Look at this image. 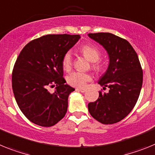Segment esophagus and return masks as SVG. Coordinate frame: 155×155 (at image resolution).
Returning <instances> with one entry per match:
<instances>
[{
	"mask_svg": "<svg viewBox=\"0 0 155 155\" xmlns=\"http://www.w3.org/2000/svg\"><path fill=\"white\" fill-rule=\"evenodd\" d=\"M76 91H80V92H82V93L86 92V90H85V89H83V88H76Z\"/></svg>",
	"mask_w": 155,
	"mask_h": 155,
	"instance_id": "obj_1",
	"label": "esophagus"
}]
</instances>
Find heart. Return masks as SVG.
<instances>
[{"mask_svg": "<svg viewBox=\"0 0 155 155\" xmlns=\"http://www.w3.org/2000/svg\"><path fill=\"white\" fill-rule=\"evenodd\" d=\"M80 51L87 60L93 62L92 67L95 71H100L101 65L98 60L101 57V51L97 47L94 45H84L80 49ZM62 67L64 70L69 71L72 67V54L67 52L62 58ZM92 77L90 74L80 72H73L67 77V82L69 85L76 87H83L87 82L91 81Z\"/></svg>", "mask_w": 155, "mask_h": 155, "instance_id": "b5f03b06", "label": "heart"}]
</instances>
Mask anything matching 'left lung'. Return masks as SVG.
<instances>
[{
    "mask_svg": "<svg viewBox=\"0 0 155 155\" xmlns=\"http://www.w3.org/2000/svg\"><path fill=\"white\" fill-rule=\"evenodd\" d=\"M106 50L109 64L98 83L107 93L88 104L89 112L103 124H113L127 116L137 103L143 83V71L135 50L126 40L110 33H89Z\"/></svg>",
    "mask_w": 155,
    "mask_h": 155,
    "instance_id": "obj_1",
    "label": "left lung"
}]
</instances>
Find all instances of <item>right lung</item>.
<instances>
[{
    "label": "right lung",
    "mask_w": 155,
    "mask_h": 155,
    "mask_svg": "<svg viewBox=\"0 0 155 155\" xmlns=\"http://www.w3.org/2000/svg\"><path fill=\"white\" fill-rule=\"evenodd\" d=\"M79 39V35H46L20 52L13 68L12 90L21 112L34 124L50 127L66 114L68 95L75 89L65 84L61 61ZM54 86L55 92H50Z\"/></svg>",
    "instance_id": "add662e5"
}]
</instances>
